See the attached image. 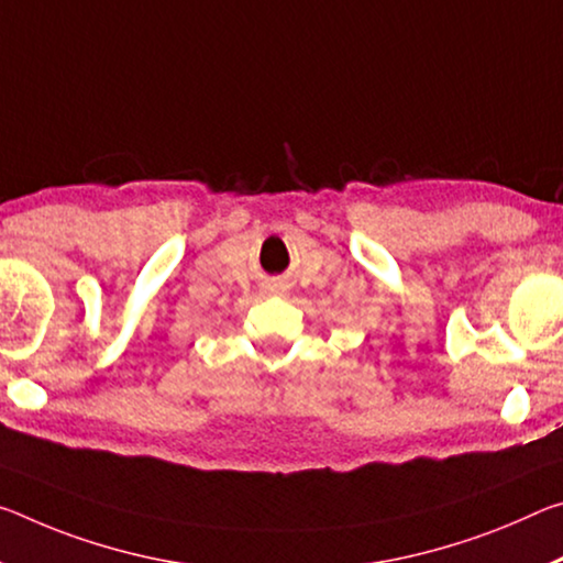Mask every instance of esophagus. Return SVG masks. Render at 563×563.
Listing matches in <instances>:
<instances>
[{"mask_svg":"<svg viewBox=\"0 0 563 563\" xmlns=\"http://www.w3.org/2000/svg\"><path fill=\"white\" fill-rule=\"evenodd\" d=\"M267 292H273V296H285V292H288V283L271 280V283H267Z\"/></svg>","mask_w":563,"mask_h":563,"instance_id":"34e87169","label":"esophagus"}]
</instances>
